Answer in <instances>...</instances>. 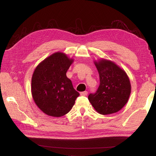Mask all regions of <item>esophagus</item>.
<instances>
[{"label":"esophagus","mask_w":156,"mask_h":156,"mask_svg":"<svg viewBox=\"0 0 156 156\" xmlns=\"http://www.w3.org/2000/svg\"><path fill=\"white\" fill-rule=\"evenodd\" d=\"M80 94H81V96H87V94H88V92H87V91H84V92H82L80 93Z\"/></svg>","instance_id":"esophagus-1"}]
</instances>
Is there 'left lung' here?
<instances>
[{
  "label": "left lung",
  "instance_id": "left-lung-1",
  "mask_svg": "<svg viewBox=\"0 0 156 156\" xmlns=\"http://www.w3.org/2000/svg\"><path fill=\"white\" fill-rule=\"evenodd\" d=\"M100 75V86L94 94H90L89 101L101 115L119 111L126 104L131 94V84L125 71L112 61L101 59L96 62Z\"/></svg>",
  "mask_w": 156,
  "mask_h": 156
}]
</instances>
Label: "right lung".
I'll list each match as a JSON object with an SVG mask.
<instances>
[{
	"label": "right lung",
	"mask_w": 156,
	"mask_h": 156,
	"mask_svg": "<svg viewBox=\"0 0 156 156\" xmlns=\"http://www.w3.org/2000/svg\"><path fill=\"white\" fill-rule=\"evenodd\" d=\"M73 62L60 52L55 53L37 66L32 75L31 92L36 105L45 114L60 117L72 109L79 93L66 72Z\"/></svg>",
	"instance_id": "right-lung-1"
}]
</instances>
